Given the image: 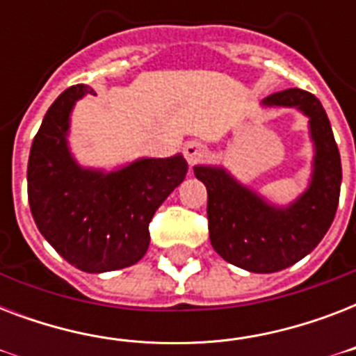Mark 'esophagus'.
I'll return each mask as SVG.
<instances>
[{"instance_id":"34e87169","label":"esophagus","mask_w":356,"mask_h":356,"mask_svg":"<svg viewBox=\"0 0 356 356\" xmlns=\"http://www.w3.org/2000/svg\"><path fill=\"white\" fill-rule=\"evenodd\" d=\"M183 155L190 166H194L195 162H200L201 159L207 155V147L201 144V142H195V140H192V142H188V144L183 147Z\"/></svg>"}]
</instances>
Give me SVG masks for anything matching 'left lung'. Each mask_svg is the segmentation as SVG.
<instances>
[{"instance_id":"obj_1","label":"left lung","mask_w":356,"mask_h":356,"mask_svg":"<svg viewBox=\"0 0 356 356\" xmlns=\"http://www.w3.org/2000/svg\"><path fill=\"white\" fill-rule=\"evenodd\" d=\"M262 105L298 108L309 118L314 161L303 194L290 205L277 207L238 183L225 168L194 166V173L207 186L209 234L216 253L242 270L273 273L307 257L325 236L337 214L342 164L318 97L288 88L268 96Z\"/></svg>"}]
</instances>
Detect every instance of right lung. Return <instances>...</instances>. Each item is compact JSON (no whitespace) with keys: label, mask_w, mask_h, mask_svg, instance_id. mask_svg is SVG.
Returning a JSON list of instances; mask_svg holds the SVG:
<instances>
[{"label":"right lung","mask_w":356,"mask_h":356,"mask_svg":"<svg viewBox=\"0 0 356 356\" xmlns=\"http://www.w3.org/2000/svg\"><path fill=\"white\" fill-rule=\"evenodd\" d=\"M92 90L70 86L47 108L31 145L27 195L42 236L86 273L136 264L149 248V222L183 183V155L138 159L113 172L83 168L68 147L70 114Z\"/></svg>","instance_id":"1"}]
</instances>
